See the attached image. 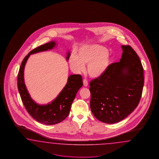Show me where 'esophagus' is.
Returning <instances> with one entry per match:
<instances>
[{
	"instance_id": "1",
	"label": "esophagus",
	"mask_w": 159,
	"mask_h": 159,
	"mask_svg": "<svg viewBox=\"0 0 159 159\" xmlns=\"http://www.w3.org/2000/svg\"><path fill=\"white\" fill-rule=\"evenodd\" d=\"M83 82V85H84V86L87 87L88 86V82H87V80L86 79H84Z\"/></svg>"
}]
</instances>
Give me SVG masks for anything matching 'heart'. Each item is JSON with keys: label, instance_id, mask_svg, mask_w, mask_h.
I'll return each instance as SVG.
<instances>
[{"label": "heart", "instance_id": "obj_1", "mask_svg": "<svg viewBox=\"0 0 159 159\" xmlns=\"http://www.w3.org/2000/svg\"><path fill=\"white\" fill-rule=\"evenodd\" d=\"M111 63V55L104 47L98 44L85 45L78 49L77 55H70L69 63L75 72H80L84 70V65H87V72L94 78L104 75Z\"/></svg>", "mask_w": 159, "mask_h": 159}]
</instances>
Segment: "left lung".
<instances>
[{
    "mask_svg": "<svg viewBox=\"0 0 159 159\" xmlns=\"http://www.w3.org/2000/svg\"><path fill=\"white\" fill-rule=\"evenodd\" d=\"M119 62L90 83V108L97 120L114 124L124 120L137 107L144 84L139 57L129 45H121Z\"/></svg>",
    "mask_w": 159,
    "mask_h": 159,
    "instance_id": "obj_1",
    "label": "left lung"
}]
</instances>
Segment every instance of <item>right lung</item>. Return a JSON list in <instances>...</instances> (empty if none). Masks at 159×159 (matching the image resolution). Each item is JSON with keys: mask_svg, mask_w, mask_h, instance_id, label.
<instances>
[{"mask_svg": "<svg viewBox=\"0 0 159 159\" xmlns=\"http://www.w3.org/2000/svg\"><path fill=\"white\" fill-rule=\"evenodd\" d=\"M56 46V42L52 41L30 52L21 63L17 77L18 90L25 108L34 120L45 125L57 124L67 117L77 92L83 86V80L80 75H71L68 77L67 83L62 90L51 102L40 105L31 98L24 83V67L30 55L52 49ZM66 55V59L68 61L70 52Z\"/></svg>", "mask_w": 159, "mask_h": 159, "instance_id": "right-lung-1", "label": "right lung"}]
</instances>
